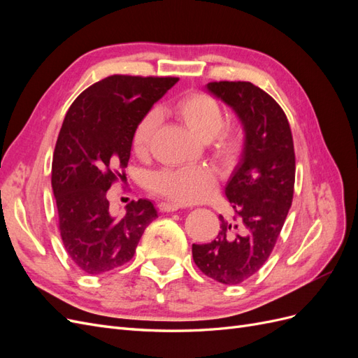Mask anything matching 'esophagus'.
<instances>
[{
    "label": "esophagus",
    "instance_id": "1",
    "mask_svg": "<svg viewBox=\"0 0 358 358\" xmlns=\"http://www.w3.org/2000/svg\"><path fill=\"white\" fill-rule=\"evenodd\" d=\"M182 208L180 204H176V203H161L159 204V210L161 212H176Z\"/></svg>",
    "mask_w": 358,
    "mask_h": 358
}]
</instances>
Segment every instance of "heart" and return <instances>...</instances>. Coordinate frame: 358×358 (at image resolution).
<instances>
[{
	"label": "heart",
	"mask_w": 358,
	"mask_h": 358,
	"mask_svg": "<svg viewBox=\"0 0 358 358\" xmlns=\"http://www.w3.org/2000/svg\"><path fill=\"white\" fill-rule=\"evenodd\" d=\"M170 112L203 142H209L210 152L220 161H231L242 149L239 129L224 127L222 107L212 95L191 92L171 106ZM159 124L157 112H148L137 122L131 137L136 155H145ZM149 189L180 204L201 203L218 189V178L210 169L182 167L164 169L152 173L148 179Z\"/></svg>",
	"instance_id": "1"
}]
</instances>
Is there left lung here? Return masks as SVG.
<instances>
[{
    "mask_svg": "<svg viewBox=\"0 0 358 358\" xmlns=\"http://www.w3.org/2000/svg\"><path fill=\"white\" fill-rule=\"evenodd\" d=\"M208 90L233 107L245 129L242 159L225 187L230 221L210 243L192 245L194 263L225 285L255 275L272 254L294 196L296 155L285 112L251 82H210Z\"/></svg>",
    "mask_w": 358,
    "mask_h": 358,
    "instance_id": "8db88e82",
    "label": "left lung"
}]
</instances>
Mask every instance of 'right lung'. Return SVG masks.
Returning <instances> with one entry per match:
<instances>
[{"mask_svg":"<svg viewBox=\"0 0 358 358\" xmlns=\"http://www.w3.org/2000/svg\"><path fill=\"white\" fill-rule=\"evenodd\" d=\"M178 80L113 74L86 88L64 117L52 188L64 248L85 273L103 275L128 263L158 216L152 201L140 199L113 218L107 189L125 178L134 127Z\"/></svg>","mask_w":358,"mask_h":358,"instance_id":"add662e5","label":"right lung"}]
</instances>
